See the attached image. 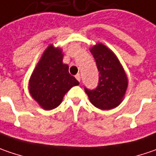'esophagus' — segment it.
Instances as JSON below:
<instances>
[{"label":"esophagus","instance_id":"obj_1","mask_svg":"<svg viewBox=\"0 0 156 156\" xmlns=\"http://www.w3.org/2000/svg\"><path fill=\"white\" fill-rule=\"evenodd\" d=\"M75 78H77V80H78V82H80V79H81V77H80V74H77V75L75 76Z\"/></svg>","mask_w":156,"mask_h":156}]
</instances>
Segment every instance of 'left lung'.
Wrapping results in <instances>:
<instances>
[{
	"mask_svg": "<svg viewBox=\"0 0 156 156\" xmlns=\"http://www.w3.org/2000/svg\"><path fill=\"white\" fill-rule=\"evenodd\" d=\"M98 68L96 88L85 87L91 104L102 110L116 107L121 102L127 87V78L118 58L107 47L98 44L91 49Z\"/></svg>",
	"mask_w": 156,
	"mask_h": 156,
	"instance_id": "obj_1",
	"label": "left lung"
}]
</instances>
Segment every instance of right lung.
<instances>
[{
  "label": "right lung",
  "instance_id": "1",
  "mask_svg": "<svg viewBox=\"0 0 156 156\" xmlns=\"http://www.w3.org/2000/svg\"><path fill=\"white\" fill-rule=\"evenodd\" d=\"M78 81L69 73V66L63 64L60 49L50 45L44 51L30 80L31 96L45 110L61 104L65 94Z\"/></svg>",
  "mask_w": 156,
  "mask_h": 156
}]
</instances>
